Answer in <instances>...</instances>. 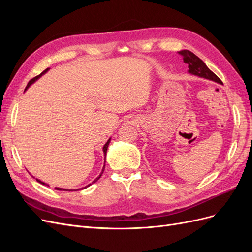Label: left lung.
I'll return each instance as SVG.
<instances>
[{
    "mask_svg": "<svg viewBox=\"0 0 252 252\" xmlns=\"http://www.w3.org/2000/svg\"><path fill=\"white\" fill-rule=\"evenodd\" d=\"M179 55L183 57V61H184V63L188 65L189 67L188 71L191 74L215 81L220 84H223L218 75L213 73L209 68L206 66V64L203 62V61L199 57H196L193 52L189 50H181L179 51Z\"/></svg>",
    "mask_w": 252,
    "mask_h": 252,
    "instance_id": "8db88e82",
    "label": "left lung"
}]
</instances>
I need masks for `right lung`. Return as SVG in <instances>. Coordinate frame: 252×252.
<instances>
[{
  "label": "right lung",
  "mask_w": 252,
  "mask_h": 252,
  "mask_svg": "<svg viewBox=\"0 0 252 252\" xmlns=\"http://www.w3.org/2000/svg\"><path fill=\"white\" fill-rule=\"evenodd\" d=\"M48 69H49V68H47V69H45V70H44V71H43L42 73H40L39 75H36V77H34L33 79H32V80H30V81L28 82V84H27V86H26V89H27V88H28V87H29L30 85H32V84L33 82H35V81H36L37 79H39V78L41 77V75H42L43 73H45V72H46V71H47ZM109 142H110V140H108V142H107V143H106V144L104 145V147H103V150H104V155H105V157H106V152H107V148H108V145H109ZM104 169H105V165H104V167H103V170H102L101 174H100V175H98V178H96V179H95V180L94 181V182H96V181H97L98 179H100V178H101V175H102V174H103V172H104ZM36 181H37V182H40V183H41V184H43V185H46V184H45V183H43V182H41V181H39V180H36ZM56 189H57V190H65V189H61V188H56Z\"/></svg>",
  "instance_id": "right-lung-1"
}]
</instances>
